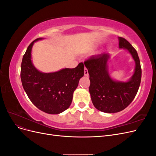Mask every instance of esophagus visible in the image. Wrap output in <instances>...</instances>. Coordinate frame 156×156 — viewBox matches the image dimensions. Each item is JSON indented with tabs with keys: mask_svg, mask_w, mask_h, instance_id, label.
Instances as JSON below:
<instances>
[{
	"mask_svg": "<svg viewBox=\"0 0 156 156\" xmlns=\"http://www.w3.org/2000/svg\"><path fill=\"white\" fill-rule=\"evenodd\" d=\"M84 74L85 76H88V69L84 68Z\"/></svg>",
	"mask_w": 156,
	"mask_h": 156,
	"instance_id": "34e87169",
	"label": "esophagus"
}]
</instances>
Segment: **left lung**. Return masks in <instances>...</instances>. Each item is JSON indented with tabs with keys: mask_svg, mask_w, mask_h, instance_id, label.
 Instances as JSON below:
<instances>
[{
	"mask_svg": "<svg viewBox=\"0 0 156 156\" xmlns=\"http://www.w3.org/2000/svg\"><path fill=\"white\" fill-rule=\"evenodd\" d=\"M119 48L127 50L135 62L134 73L128 81H116L110 77L108 53L94 55L84 62L90 75L89 92L93 105L98 110L107 113L120 112L128 106L137 93L141 81L142 71L137 52L124 37H119Z\"/></svg>",
	"mask_w": 156,
	"mask_h": 156,
	"instance_id": "left-lung-1",
	"label": "left lung"
}]
</instances>
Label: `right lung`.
Segmentation results:
<instances>
[{"mask_svg":"<svg viewBox=\"0 0 156 156\" xmlns=\"http://www.w3.org/2000/svg\"><path fill=\"white\" fill-rule=\"evenodd\" d=\"M29 45L23 55L21 79L23 88L30 100L37 108L48 114L62 112L70 106L73 94L79 79L84 75V64L79 63L75 68H64L53 73L37 70L31 60V51L35 41Z\"/></svg>","mask_w":156,"mask_h":156,"instance_id":"right-lung-1","label":"right lung"}]
</instances>
